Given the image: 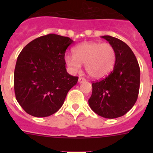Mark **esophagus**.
I'll list each match as a JSON object with an SVG mask.
<instances>
[{
    "mask_svg": "<svg viewBox=\"0 0 153 153\" xmlns=\"http://www.w3.org/2000/svg\"><path fill=\"white\" fill-rule=\"evenodd\" d=\"M86 81V79L85 78H83V77H79V79H78V82H79V83H83V82H85Z\"/></svg>",
    "mask_w": 153,
    "mask_h": 153,
    "instance_id": "34e87169",
    "label": "esophagus"
}]
</instances>
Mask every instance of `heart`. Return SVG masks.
Returning <instances> with one entry per match:
<instances>
[{"mask_svg":"<svg viewBox=\"0 0 153 153\" xmlns=\"http://www.w3.org/2000/svg\"><path fill=\"white\" fill-rule=\"evenodd\" d=\"M74 55L67 54L65 63L73 73H77L85 64L90 77L100 79L109 75L114 67L117 53L113 46L99 42H83L73 49Z\"/></svg>","mask_w":153,"mask_h":153,"instance_id":"obj_1","label":"heart"}]
</instances>
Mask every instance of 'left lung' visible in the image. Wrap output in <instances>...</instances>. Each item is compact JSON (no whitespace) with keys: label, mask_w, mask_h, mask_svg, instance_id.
<instances>
[{"label":"left lung","mask_w":153,"mask_h":153,"mask_svg":"<svg viewBox=\"0 0 153 153\" xmlns=\"http://www.w3.org/2000/svg\"><path fill=\"white\" fill-rule=\"evenodd\" d=\"M116 51L113 70L108 76L92 83L93 92L88 102L94 113L107 119L125 115L137 100L140 69L136 56L123 41L111 36H102Z\"/></svg>","instance_id":"1"}]
</instances>
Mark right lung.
I'll return each instance as SVG.
<instances>
[{
    "mask_svg": "<svg viewBox=\"0 0 153 153\" xmlns=\"http://www.w3.org/2000/svg\"><path fill=\"white\" fill-rule=\"evenodd\" d=\"M74 40L47 34L24 47L16 63L13 84L17 102L35 117H46L61 108L77 76L67 72L64 56Z\"/></svg>",
    "mask_w": 153,
    "mask_h": 153,
    "instance_id": "1",
    "label": "right lung"
}]
</instances>
